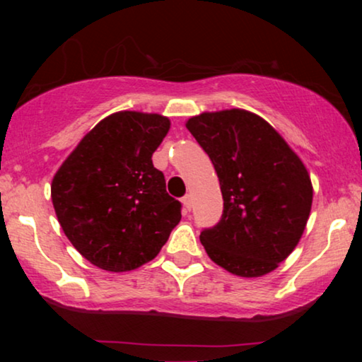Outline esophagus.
I'll list each match as a JSON object with an SVG mask.
<instances>
[{
  "mask_svg": "<svg viewBox=\"0 0 362 362\" xmlns=\"http://www.w3.org/2000/svg\"><path fill=\"white\" fill-rule=\"evenodd\" d=\"M191 204H192V199H191L189 194L182 197V206H185V211H186V212L191 211Z\"/></svg>",
  "mask_w": 362,
  "mask_h": 362,
  "instance_id": "34e87169",
  "label": "esophagus"
}]
</instances>
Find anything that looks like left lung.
Wrapping results in <instances>:
<instances>
[{"label":"left lung","mask_w":362,"mask_h":362,"mask_svg":"<svg viewBox=\"0 0 362 362\" xmlns=\"http://www.w3.org/2000/svg\"><path fill=\"white\" fill-rule=\"evenodd\" d=\"M216 168L224 212L201 232L209 259L237 276L274 272L303 235L313 185L301 158L264 118L244 108L186 122Z\"/></svg>","instance_id":"left-lung-1"}]
</instances>
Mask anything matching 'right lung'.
<instances>
[{
  "mask_svg": "<svg viewBox=\"0 0 362 362\" xmlns=\"http://www.w3.org/2000/svg\"><path fill=\"white\" fill-rule=\"evenodd\" d=\"M160 113L122 110L97 123L52 177L51 197L78 254L107 272H130L160 254L181 221L153 153L170 132Z\"/></svg>",
  "mask_w": 362,
  "mask_h": 362,
  "instance_id": "obj_1",
  "label": "right lung"
}]
</instances>
